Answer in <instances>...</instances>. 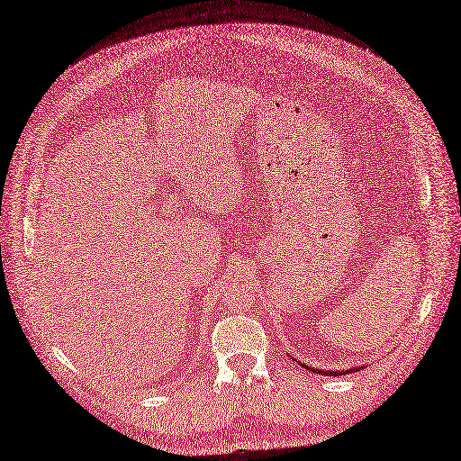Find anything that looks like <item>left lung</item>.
Here are the masks:
<instances>
[{
  "mask_svg": "<svg viewBox=\"0 0 461 461\" xmlns=\"http://www.w3.org/2000/svg\"><path fill=\"white\" fill-rule=\"evenodd\" d=\"M308 369H312V367H308ZM312 371H315V369H312ZM353 371H360V366H358V367H353V369H345V371H319V369H317V374L339 377V375H343V374H353Z\"/></svg>",
  "mask_w": 461,
  "mask_h": 461,
  "instance_id": "8db88e82",
  "label": "left lung"
}]
</instances>
